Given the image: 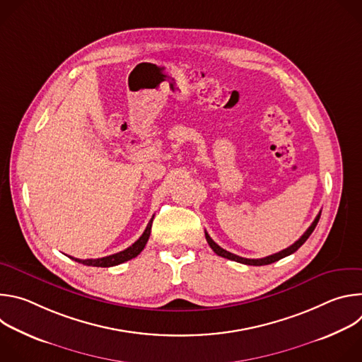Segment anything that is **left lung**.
I'll use <instances>...</instances> for the list:
<instances>
[{
  "instance_id": "obj_1",
  "label": "left lung",
  "mask_w": 362,
  "mask_h": 362,
  "mask_svg": "<svg viewBox=\"0 0 362 362\" xmlns=\"http://www.w3.org/2000/svg\"><path fill=\"white\" fill-rule=\"evenodd\" d=\"M320 218H321V212L317 215V218H315V221L313 222V225L306 229V232H305V233H303V235H302V236H300V238H299L293 245H291L289 247H286V249H284V250H281V252H278V253L269 255V256H267V257H261V259H247V257H242V256H238V255H235V253H230V252L225 250L223 247H221L216 242H214V239L208 235V232H204V236H206V240H208L209 246L214 249V252H215L216 255H219V256H222V257H226V259H230V261L239 262V264L253 265V267H262V265L274 264V262H276V261L282 259V257H285V256H288V255H291V253L296 252V250H298V249H299V247L306 242V239H308L309 236H311V233L314 232L315 226L318 225Z\"/></svg>"
}]
</instances>
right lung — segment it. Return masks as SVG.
Here are the masks:
<instances>
[{"instance_id": "add662e5", "label": "right lung", "mask_w": 362, "mask_h": 362, "mask_svg": "<svg viewBox=\"0 0 362 362\" xmlns=\"http://www.w3.org/2000/svg\"><path fill=\"white\" fill-rule=\"evenodd\" d=\"M151 222H153V218L147 223L143 235L132 246H129L127 249H124L122 252H117L115 255L105 256V257H98V259H77V257H73V256H69V257H71L73 261H76L78 264H83V265H87V267H97V268H110V267H116V265H120L123 262H127V261L133 259V257H136L144 249V246L148 240V236H150Z\"/></svg>"}]
</instances>
